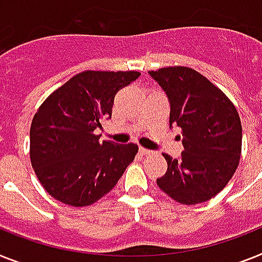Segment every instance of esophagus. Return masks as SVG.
Masks as SVG:
<instances>
[{
  "label": "esophagus",
  "instance_id": "34e87169",
  "mask_svg": "<svg viewBox=\"0 0 262 262\" xmlns=\"http://www.w3.org/2000/svg\"><path fill=\"white\" fill-rule=\"evenodd\" d=\"M139 152L142 155H147V154H151V150H148V148H144V147H139Z\"/></svg>",
  "mask_w": 262,
  "mask_h": 262
}]
</instances>
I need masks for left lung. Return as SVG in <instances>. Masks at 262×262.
Wrapping results in <instances>:
<instances>
[{
	"label": "left lung",
	"instance_id": "obj_1",
	"mask_svg": "<svg viewBox=\"0 0 262 262\" xmlns=\"http://www.w3.org/2000/svg\"><path fill=\"white\" fill-rule=\"evenodd\" d=\"M170 101V128L182 129L183 151L163 154L167 171L157 185L183 205L206 202L228 185L238 166L243 127L226 95L200 72L167 67L148 72Z\"/></svg>",
	"mask_w": 262,
	"mask_h": 262
}]
</instances>
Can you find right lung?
<instances>
[{
  "label": "right lung",
  "mask_w": 262,
  "mask_h": 262,
  "mask_svg": "<svg viewBox=\"0 0 262 262\" xmlns=\"http://www.w3.org/2000/svg\"><path fill=\"white\" fill-rule=\"evenodd\" d=\"M139 72L85 71L47 97L30 126V162L44 189L71 206H90L111 191L138 146L99 142L115 95Z\"/></svg>",
  "instance_id": "add662e5"
}]
</instances>
